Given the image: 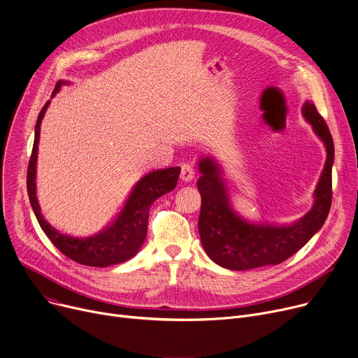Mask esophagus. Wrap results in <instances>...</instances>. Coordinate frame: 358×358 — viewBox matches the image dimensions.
I'll return each mask as SVG.
<instances>
[{"label": "esophagus", "mask_w": 358, "mask_h": 358, "mask_svg": "<svg viewBox=\"0 0 358 358\" xmlns=\"http://www.w3.org/2000/svg\"><path fill=\"white\" fill-rule=\"evenodd\" d=\"M194 174H196V171H194V169H193V165H189V164H182V165H181L180 178H181L184 182L192 181V180L194 178Z\"/></svg>", "instance_id": "obj_1"}]
</instances>
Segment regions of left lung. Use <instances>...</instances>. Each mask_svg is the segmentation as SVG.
I'll list each match as a JSON object with an SVG mask.
<instances>
[{
  "label": "left lung",
  "mask_w": 358,
  "mask_h": 358,
  "mask_svg": "<svg viewBox=\"0 0 358 358\" xmlns=\"http://www.w3.org/2000/svg\"><path fill=\"white\" fill-rule=\"evenodd\" d=\"M306 121L324 141L327 161L315 188L313 208L291 224H276L250 217L230 199L220 166L211 158L199 162L197 188L201 194L199 233L208 257L231 271H246L278 265L296 253L322 227L332 200V162L334 142L315 105L302 108Z\"/></svg>",
  "instance_id": "1"
}]
</instances>
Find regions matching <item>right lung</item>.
I'll list each match as a JSON object with an SVG mask.
<instances>
[{"label": "right lung", "mask_w": 358, "mask_h": 358, "mask_svg": "<svg viewBox=\"0 0 358 358\" xmlns=\"http://www.w3.org/2000/svg\"><path fill=\"white\" fill-rule=\"evenodd\" d=\"M64 82H57L53 94L59 92ZM47 102L38 113L31 157L27 170V192L37 222L50 242L67 257L80 265L106 268L121 264L136 255L144 243L148 230V216L151 204L161 196L170 193L177 185L180 166L158 170L142 177L131 189V193L113 214L112 219L93 233H75L64 226L47 220L41 211L36 193V162L40 139V124L45 113Z\"/></svg>", "instance_id": "add662e5"}]
</instances>
